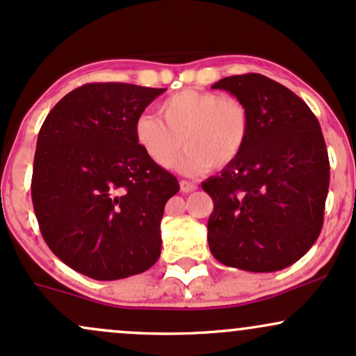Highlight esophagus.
Returning <instances> with one entry per match:
<instances>
[{"label": "esophagus", "mask_w": 356, "mask_h": 356, "mask_svg": "<svg viewBox=\"0 0 356 356\" xmlns=\"http://www.w3.org/2000/svg\"><path fill=\"white\" fill-rule=\"evenodd\" d=\"M179 188H181L183 193H190L197 190V185H195L193 181H188V179H181V181H179Z\"/></svg>", "instance_id": "1"}]
</instances>
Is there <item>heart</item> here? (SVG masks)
I'll use <instances>...</instances> for the list:
<instances>
[{"instance_id":"obj_1","label":"heart","mask_w":356,"mask_h":356,"mask_svg":"<svg viewBox=\"0 0 356 356\" xmlns=\"http://www.w3.org/2000/svg\"><path fill=\"white\" fill-rule=\"evenodd\" d=\"M159 113H140L134 122L139 147L158 166L170 168L186 146L177 168L197 175L232 163L244 151L251 131L246 105L213 91L183 90L159 103Z\"/></svg>"}]
</instances>
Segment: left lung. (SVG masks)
<instances>
[{
    "label": "left lung",
    "instance_id": "1",
    "mask_svg": "<svg viewBox=\"0 0 356 356\" xmlns=\"http://www.w3.org/2000/svg\"><path fill=\"white\" fill-rule=\"evenodd\" d=\"M212 88L246 105L251 131L238 158L202 183L213 200L210 253L232 268L284 270L323 229L330 159L321 125L302 98L263 74L229 76Z\"/></svg>",
    "mask_w": 356,
    "mask_h": 356
}]
</instances>
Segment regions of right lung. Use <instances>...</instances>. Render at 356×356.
<instances>
[{
	"label": "right lung",
	"instance_id": "obj_1",
	"mask_svg": "<svg viewBox=\"0 0 356 356\" xmlns=\"http://www.w3.org/2000/svg\"><path fill=\"white\" fill-rule=\"evenodd\" d=\"M166 88L90 83L49 112L37 139L32 202L47 246L95 280L143 273L161 254L178 179L139 147L134 122Z\"/></svg>",
	"mask_w": 356,
	"mask_h": 356
}]
</instances>
